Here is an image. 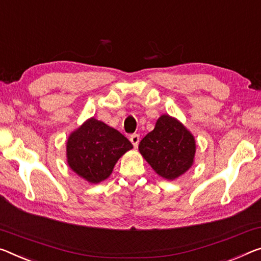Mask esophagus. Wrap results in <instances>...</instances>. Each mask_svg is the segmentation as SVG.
Masks as SVG:
<instances>
[{"mask_svg":"<svg viewBox=\"0 0 261 261\" xmlns=\"http://www.w3.org/2000/svg\"><path fill=\"white\" fill-rule=\"evenodd\" d=\"M139 140H140V138H139V135L135 134V135H131V136H130V142L132 143V145H134L135 147H137V146H138Z\"/></svg>","mask_w":261,"mask_h":261,"instance_id":"34e87169","label":"esophagus"}]
</instances>
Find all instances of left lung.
Instances as JSON below:
<instances>
[{
  "label": "left lung",
  "mask_w": 261,
  "mask_h": 261,
  "mask_svg": "<svg viewBox=\"0 0 261 261\" xmlns=\"http://www.w3.org/2000/svg\"><path fill=\"white\" fill-rule=\"evenodd\" d=\"M138 148L156 174L174 180L192 167L196 145L194 136L182 123L163 115L154 129L140 140Z\"/></svg>",
  "instance_id": "obj_1"
}]
</instances>
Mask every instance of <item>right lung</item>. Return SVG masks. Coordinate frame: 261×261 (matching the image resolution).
Instances as JSON below:
<instances>
[{"instance_id":"add662e5","label":"right lung","mask_w":261,"mask_h":261,"mask_svg":"<svg viewBox=\"0 0 261 261\" xmlns=\"http://www.w3.org/2000/svg\"><path fill=\"white\" fill-rule=\"evenodd\" d=\"M132 147L121 132L92 117L69 135L66 155L73 172L98 184L109 177L117 160Z\"/></svg>"}]
</instances>
